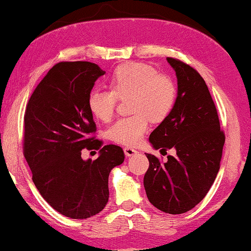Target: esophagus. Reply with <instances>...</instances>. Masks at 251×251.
I'll use <instances>...</instances> for the list:
<instances>
[{
  "label": "esophagus",
  "mask_w": 251,
  "mask_h": 251,
  "mask_svg": "<svg viewBox=\"0 0 251 251\" xmlns=\"http://www.w3.org/2000/svg\"><path fill=\"white\" fill-rule=\"evenodd\" d=\"M138 152V151L137 150H135V149H132V147H129V146H126V147H125V154L126 156H132V155H135V154Z\"/></svg>",
  "instance_id": "obj_1"
}]
</instances>
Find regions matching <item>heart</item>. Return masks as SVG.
Wrapping results in <instances>:
<instances>
[{
	"label": "heart",
	"instance_id": "1",
	"mask_svg": "<svg viewBox=\"0 0 251 251\" xmlns=\"http://www.w3.org/2000/svg\"><path fill=\"white\" fill-rule=\"evenodd\" d=\"M111 87L92 89L88 106L95 118L107 122L114 115L119 99L130 98L129 111L132 115L119 119L108 129L109 138L121 145H137L149 129V122H162L176 104L175 81L146 64L119 66L112 75Z\"/></svg>",
	"mask_w": 251,
	"mask_h": 251
}]
</instances>
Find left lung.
<instances>
[{
	"label": "left lung",
	"instance_id": "left-lung-1",
	"mask_svg": "<svg viewBox=\"0 0 251 251\" xmlns=\"http://www.w3.org/2000/svg\"><path fill=\"white\" fill-rule=\"evenodd\" d=\"M177 75L173 111L151 133L155 150H176L167 162L146 154L150 167L144 187L151 203L171 215L193 209L210 190L219 170L225 133L207 84L190 65L167 58Z\"/></svg>",
	"mask_w": 251,
	"mask_h": 251
}]
</instances>
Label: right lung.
<instances>
[{
  "instance_id": "add662e5",
  "label": "right lung",
  "mask_w": 251,
  "mask_h": 251,
  "mask_svg": "<svg viewBox=\"0 0 251 251\" xmlns=\"http://www.w3.org/2000/svg\"><path fill=\"white\" fill-rule=\"evenodd\" d=\"M105 72L89 61H60L48 72L27 102L24 156L44 200L61 215L85 219L108 201V176L125 161L118 145L95 138L96 123L88 96ZM82 149L100 150L84 161Z\"/></svg>"
}]
</instances>
